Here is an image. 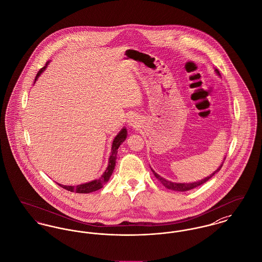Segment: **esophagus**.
<instances>
[{"label": "esophagus", "instance_id": "1", "mask_svg": "<svg viewBox=\"0 0 262 262\" xmlns=\"http://www.w3.org/2000/svg\"><path fill=\"white\" fill-rule=\"evenodd\" d=\"M137 118L135 117V116H131V117H129V119H128V123H129V125L130 126H136V124H137Z\"/></svg>", "mask_w": 262, "mask_h": 262}]
</instances>
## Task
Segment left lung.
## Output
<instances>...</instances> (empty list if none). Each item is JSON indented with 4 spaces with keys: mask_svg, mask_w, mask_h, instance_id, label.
I'll return each mask as SVG.
<instances>
[{
    "mask_svg": "<svg viewBox=\"0 0 262 262\" xmlns=\"http://www.w3.org/2000/svg\"><path fill=\"white\" fill-rule=\"evenodd\" d=\"M215 72H216L219 75H221L219 70H215ZM224 160H226V158H225ZM224 162H225V161H224ZM224 162L222 163V165H221L212 174H209V177H206L204 180L199 181V182H193V183H174V182H171V181H168V180L162 178V177L159 176L157 173H155L153 170H152V171H153V173L155 174V177L157 178L158 180H159L167 189L173 190V191H178V192H186V191H190V190H192V189H194V188H196V187H199V186L205 184L206 182H208L213 174H216V173L222 169V167H223V165H224Z\"/></svg>",
    "mask_w": 262,
    "mask_h": 262,
    "instance_id": "1",
    "label": "left lung"
}]
</instances>
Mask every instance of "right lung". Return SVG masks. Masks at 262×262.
<instances>
[{"instance_id": "right-lung-1", "label": "right lung", "mask_w": 262, "mask_h": 262, "mask_svg": "<svg viewBox=\"0 0 262 262\" xmlns=\"http://www.w3.org/2000/svg\"><path fill=\"white\" fill-rule=\"evenodd\" d=\"M49 62L50 61H48L46 63V66L42 69H40L39 71L37 72V74L35 75V81L38 78V76L41 74V72L46 70ZM126 137H127V130H126L125 127H123L122 130L118 133V135L113 140L112 148H111V154H110L109 162H108V167L105 170L103 174L99 179L91 181V182L86 183V184H81V185L75 186V187L74 186H64V185H60V184H57V185L60 186L61 188L66 189V190L70 191V192H78V193H89V192H95V191L103 188V186L108 182L109 178L111 177V174L113 173V170L115 168L116 155H117V152H118V148L122 144V142L125 141Z\"/></svg>"}]
</instances>
